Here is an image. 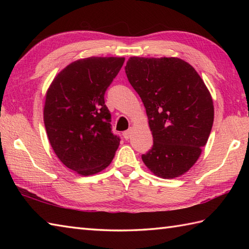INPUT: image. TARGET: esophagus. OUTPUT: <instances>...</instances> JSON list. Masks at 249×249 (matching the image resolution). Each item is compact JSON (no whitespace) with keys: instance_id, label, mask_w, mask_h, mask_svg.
I'll list each match as a JSON object with an SVG mask.
<instances>
[{"instance_id":"1","label":"esophagus","mask_w":249,"mask_h":249,"mask_svg":"<svg viewBox=\"0 0 249 249\" xmlns=\"http://www.w3.org/2000/svg\"><path fill=\"white\" fill-rule=\"evenodd\" d=\"M131 133H133V129H131V128H129V129H127V130H125L124 133H123L124 138H125V139H129L130 136H131Z\"/></svg>"}]
</instances>
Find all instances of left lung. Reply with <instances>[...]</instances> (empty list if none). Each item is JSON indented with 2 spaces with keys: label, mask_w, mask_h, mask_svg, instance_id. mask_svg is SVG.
I'll use <instances>...</instances> for the list:
<instances>
[{
  "label": "left lung",
  "mask_w": 249,
  "mask_h": 249,
  "mask_svg": "<svg viewBox=\"0 0 249 249\" xmlns=\"http://www.w3.org/2000/svg\"><path fill=\"white\" fill-rule=\"evenodd\" d=\"M125 72L153 135L144 165L161 178L183 176L198 160L213 126V99L202 78L178 57L131 56Z\"/></svg>",
  "instance_id": "left-lung-1"
}]
</instances>
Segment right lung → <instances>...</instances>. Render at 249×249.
Masks as SVG:
<instances>
[{"label": "right lung", "mask_w": 249, "mask_h": 249, "mask_svg": "<svg viewBox=\"0 0 249 249\" xmlns=\"http://www.w3.org/2000/svg\"><path fill=\"white\" fill-rule=\"evenodd\" d=\"M124 61L113 56L77 60L47 89L44 123L49 142L63 165L80 176L103 171L120 145L104 96Z\"/></svg>", "instance_id": "1"}]
</instances>
